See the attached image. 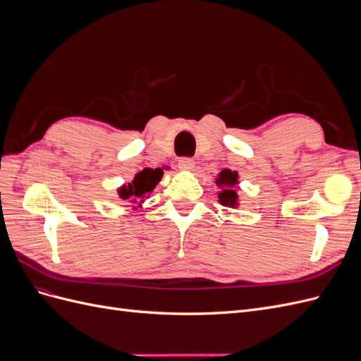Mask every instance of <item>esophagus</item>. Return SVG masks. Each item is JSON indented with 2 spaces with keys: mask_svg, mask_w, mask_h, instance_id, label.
Instances as JSON below:
<instances>
[{
  "mask_svg": "<svg viewBox=\"0 0 361 361\" xmlns=\"http://www.w3.org/2000/svg\"><path fill=\"white\" fill-rule=\"evenodd\" d=\"M178 166H179V169H180V170L190 171V170H192V169H194L195 162H194V159H192V158H180Z\"/></svg>",
  "mask_w": 361,
  "mask_h": 361,
  "instance_id": "esophagus-1",
  "label": "esophagus"
}]
</instances>
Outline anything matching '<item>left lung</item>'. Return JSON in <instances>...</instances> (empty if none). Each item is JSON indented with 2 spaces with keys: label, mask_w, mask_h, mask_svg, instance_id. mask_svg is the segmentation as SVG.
Segmentation results:
<instances>
[{
  "label": "left lung",
  "mask_w": 361,
  "mask_h": 361,
  "mask_svg": "<svg viewBox=\"0 0 361 361\" xmlns=\"http://www.w3.org/2000/svg\"><path fill=\"white\" fill-rule=\"evenodd\" d=\"M215 183L220 188V191H218V202L227 207H238V173L224 169L218 174V178H215Z\"/></svg>",
  "instance_id": "obj_1"
}]
</instances>
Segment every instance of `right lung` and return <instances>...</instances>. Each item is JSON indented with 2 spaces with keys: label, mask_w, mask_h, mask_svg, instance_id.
<instances>
[{
  "label": "right lung",
  "mask_w": 361,
  "mask_h": 361,
  "mask_svg": "<svg viewBox=\"0 0 361 361\" xmlns=\"http://www.w3.org/2000/svg\"><path fill=\"white\" fill-rule=\"evenodd\" d=\"M162 174V169H145L143 171L137 173L133 182H129L128 185H123V187L117 190L120 199L129 200L130 203H137L140 206L141 202L155 190Z\"/></svg>",
  "instance_id": "add662e5"
}]
</instances>
